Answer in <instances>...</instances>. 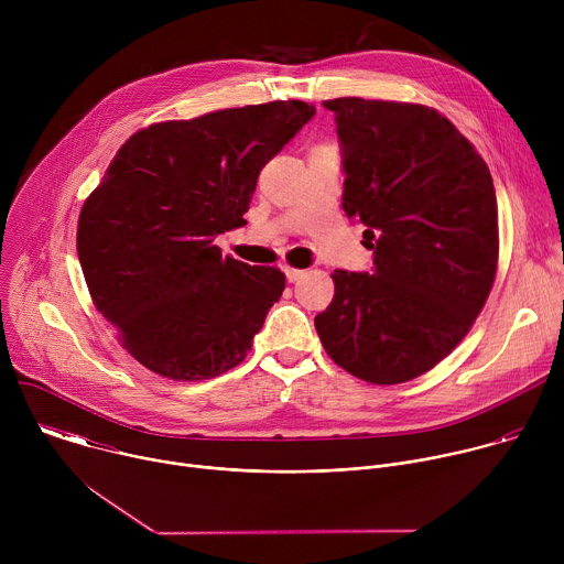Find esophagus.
Returning <instances> with one entry per match:
<instances>
[{
    "label": "esophagus",
    "mask_w": 564,
    "mask_h": 564,
    "mask_svg": "<svg viewBox=\"0 0 564 564\" xmlns=\"http://www.w3.org/2000/svg\"><path fill=\"white\" fill-rule=\"evenodd\" d=\"M285 276H288L290 283H296V281H301L305 276V272L303 270H294V268H285Z\"/></svg>",
    "instance_id": "1"
}]
</instances>
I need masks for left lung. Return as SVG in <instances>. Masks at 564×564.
<instances>
[{
  "instance_id": "left-lung-1",
  "label": "left lung",
  "mask_w": 564,
  "mask_h": 564,
  "mask_svg": "<svg viewBox=\"0 0 564 564\" xmlns=\"http://www.w3.org/2000/svg\"><path fill=\"white\" fill-rule=\"evenodd\" d=\"M335 113L344 212L366 225L370 272L335 270L314 316L321 344L350 375L401 383L440 364L485 305L498 265L494 178L435 109L361 98Z\"/></svg>"
}]
</instances>
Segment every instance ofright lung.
<instances>
[{
	"label": "right lung",
	"mask_w": 564,
	"mask_h": 564,
	"mask_svg": "<svg viewBox=\"0 0 564 564\" xmlns=\"http://www.w3.org/2000/svg\"><path fill=\"white\" fill-rule=\"evenodd\" d=\"M316 109L279 100L151 124L116 153L77 223L96 307L149 370L209 379L252 350L285 276L225 257L257 181Z\"/></svg>",
	"instance_id": "add662e5"
}]
</instances>
